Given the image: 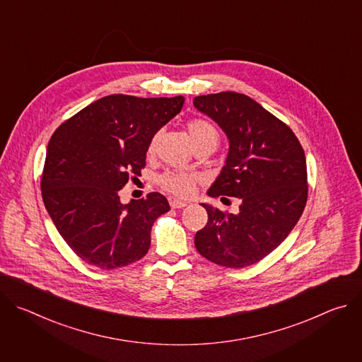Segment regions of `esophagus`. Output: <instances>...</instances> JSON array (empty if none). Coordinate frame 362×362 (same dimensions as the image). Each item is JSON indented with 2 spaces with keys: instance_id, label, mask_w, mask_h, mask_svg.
I'll list each match as a JSON object with an SVG mask.
<instances>
[{
  "instance_id": "1",
  "label": "esophagus",
  "mask_w": 362,
  "mask_h": 362,
  "mask_svg": "<svg viewBox=\"0 0 362 362\" xmlns=\"http://www.w3.org/2000/svg\"><path fill=\"white\" fill-rule=\"evenodd\" d=\"M187 203L183 202V200H177V199H170V206L172 209H180V208H185Z\"/></svg>"
}]
</instances>
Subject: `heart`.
<instances>
[{
    "mask_svg": "<svg viewBox=\"0 0 362 362\" xmlns=\"http://www.w3.org/2000/svg\"><path fill=\"white\" fill-rule=\"evenodd\" d=\"M186 129L189 132V136L192 139L194 148H199V147H212L214 150L216 148L219 143V132L212 122L202 117H194L186 123ZM156 143H158V134H154L147 146V154L154 153V150H156ZM158 183L163 190H166L170 194H175L177 197H187L194 190V186L197 183V176L193 173L180 172V170H168L158 177Z\"/></svg>",
    "mask_w": 362,
    "mask_h": 362,
    "instance_id": "heart-1",
    "label": "heart"
}]
</instances>
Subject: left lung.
<instances>
[{
	"label": "left lung",
	"mask_w": 362,
	"mask_h": 362,
	"mask_svg": "<svg viewBox=\"0 0 362 362\" xmlns=\"http://www.w3.org/2000/svg\"><path fill=\"white\" fill-rule=\"evenodd\" d=\"M194 107L229 139V154L209 196L240 200L233 215L211 204L208 223L194 236L206 259L245 268L276 249L299 221L308 199L303 148L288 124L250 97L222 91L197 95Z\"/></svg>",
	"instance_id": "8db88e82"
}]
</instances>
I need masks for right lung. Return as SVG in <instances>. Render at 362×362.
Segmentation results:
<instances>
[{
    "label": "right lung",
    "mask_w": 362,
    "mask_h": 362,
    "mask_svg": "<svg viewBox=\"0 0 362 362\" xmlns=\"http://www.w3.org/2000/svg\"><path fill=\"white\" fill-rule=\"evenodd\" d=\"M185 98L112 94L57 127L41 175L45 209L71 250L95 268L130 265L147 253L151 226L170 211L159 192L120 202L119 190L146 166L150 140Z\"/></svg>",
    "instance_id": "add662e5"
}]
</instances>
